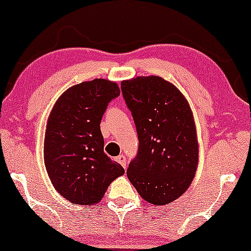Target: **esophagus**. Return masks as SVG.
I'll return each mask as SVG.
<instances>
[{
  "instance_id": "esophagus-1",
  "label": "esophagus",
  "mask_w": 251,
  "mask_h": 251,
  "mask_svg": "<svg viewBox=\"0 0 251 251\" xmlns=\"http://www.w3.org/2000/svg\"><path fill=\"white\" fill-rule=\"evenodd\" d=\"M117 161L123 166V167L126 168V157L125 156H123V154H119V156L117 157Z\"/></svg>"
}]
</instances>
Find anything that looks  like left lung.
Returning a JSON list of instances; mask_svg holds the SVG:
<instances>
[{
    "label": "left lung",
    "instance_id": "left-lung-1",
    "mask_svg": "<svg viewBox=\"0 0 251 251\" xmlns=\"http://www.w3.org/2000/svg\"><path fill=\"white\" fill-rule=\"evenodd\" d=\"M122 92L139 136L127 177L148 202L171 203L188 190L199 161L191 107L174 84L159 76L123 80Z\"/></svg>",
    "mask_w": 251,
    "mask_h": 251
}]
</instances>
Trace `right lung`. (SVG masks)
I'll list each match as a JSON object with an SVG mask.
<instances>
[{"mask_svg":"<svg viewBox=\"0 0 251 251\" xmlns=\"http://www.w3.org/2000/svg\"><path fill=\"white\" fill-rule=\"evenodd\" d=\"M121 94L116 82L95 78L60 95L49 115L44 165L52 185L76 204L98 203L124 168L104 153L100 123L109 102Z\"/></svg>","mask_w":251,"mask_h":251,"instance_id":"obj_1","label":"right lung"}]
</instances>
